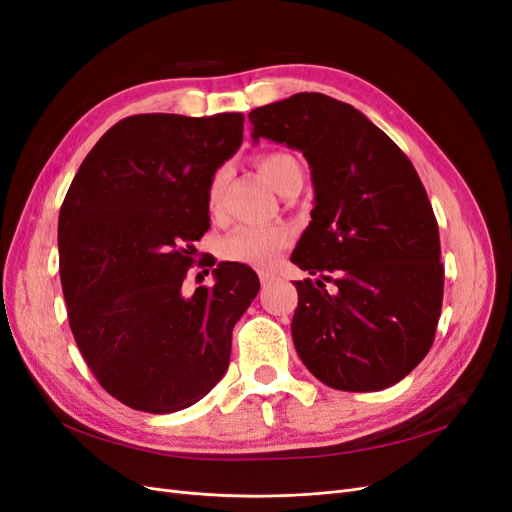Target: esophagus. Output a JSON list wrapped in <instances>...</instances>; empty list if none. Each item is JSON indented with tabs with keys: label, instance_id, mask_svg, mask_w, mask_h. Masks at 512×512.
<instances>
[{
	"label": "esophagus",
	"instance_id": "obj_1",
	"mask_svg": "<svg viewBox=\"0 0 512 512\" xmlns=\"http://www.w3.org/2000/svg\"><path fill=\"white\" fill-rule=\"evenodd\" d=\"M269 282H271V275L262 271V273H260V284H262V286H267Z\"/></svg>",
	"mask_w": 512,
	"mask_h": 512
}]
</instances>
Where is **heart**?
I'll return each mask as SVG.
<instances>
[{"label": "heart", "mask_w": 512, "mask_h": 512, "mask_svg": "<svg viewBox=\"0 0 512 512\" xmlns=\"http://www.w3.org/2000/svg\"><path fill=\"white\" fill-rule=\"evenodd\" d=\"M258 168L277 192H284L288 185L303 177V168L297 156L288 151H267L258 158ZM228 183V166L213 170L207 183V211L218 215ZM290 243V230L286 226H237L222 241V256L230 262H241L250 267H269L280 252Z\"/></svg>", "instance_id": "heart-1"}]
</instances>
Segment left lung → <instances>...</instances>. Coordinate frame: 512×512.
Here are the masks:
<instances>
[{"label": "left lung", "instance_id": "left-lung-1", "mask_svg": "<svg viewBox=\"0 0 512 512\" xmlns=\"http://www.w3.org/2000/svg\"><path fill=\"white\" fill-rule=\"evenodd\" d=\"M247 117L254 141L299 149L312 168V222L290 256L320 275L297 282L290 329L301 361L337 391L393 386L425 359L442 312L440 232L418 173L361 111L324 94Z\"/></svg>", "mask_w": 512, "mask_h": 512}]
</instances>
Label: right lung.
Instances as JSON below:
<instances>
[{
	"label": "right lung",
	"instance_id": "right-lung-1",
	"mask_svg": "<svg viewBox=\"0 0 512 512\" xmlns=\"http://www.w3.org/2000/svg\"><path fill=\"white\" fill-rule=\"evenodd\" d=\"M243 141V115L121 119L87 153L59 211V275L85 363L121 404L168 414L226 374L232 327L260 282L220 262L183 294L209 230L207 183ZM213 267V265H209Z\"/></svg>",
	"mask_w": 512,
	"mask_h": 512
}]
</instances>
